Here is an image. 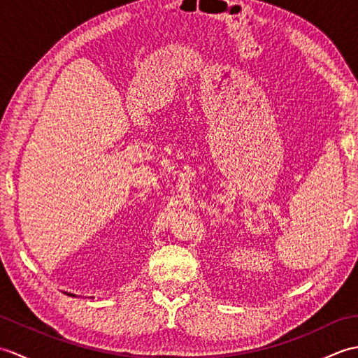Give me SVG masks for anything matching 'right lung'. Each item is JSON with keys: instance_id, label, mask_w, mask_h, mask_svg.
<instances>
[{"instance_id": "obj_1", "label": "right lung", "mask_w": 358, "mask_h": 358, "mask_svg": "<svg viewBox=\"0 0 358 358\" xmlns=\"http://www.w3.org/2000/svg\"><path fill=\"white\" fill-rule=\"evenodd\" d=\"M69 295H71V294H69Z\"/></svg>"}]
</instances>
